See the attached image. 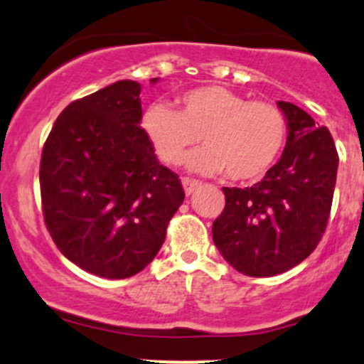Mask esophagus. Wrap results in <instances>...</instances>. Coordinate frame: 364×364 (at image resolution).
I'll list each match as a JSON object with an SVG mask.
<instances>
[{"label": "esophagus", "instance_id": "34e87169", "mask_svg": "<svg viewBox=\"0 0 364 364\" xmlns=\"http://www.w3.org/2000/svg\"><path fill=\"white\" fill-rule=\"evenodd\" d=\"M202 183L198 181V179H191V178H183V188H185V193L190 196L193 191L198 188Z\"/></svg>", "mask_w": 364, "mask_h": 364}]
</instances>
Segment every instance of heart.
I'll return each mask as SVG.
<instances>
[{"label": "heart", "instance_id": "heart-1", "mask_svg": "<svg viewBox=\"0 0 364 364\" xmlns=\"http://www.w3.org/2000/svg\"><path fill=\"white\" fill-rule=\"evenodd\" d=\"M141 128L166 164L178 166L202 140L205 149L188 159V168L202 174L225 171L232 181H253L277 161L287 121L272 102L207 85L179 95L178 111L161 102L149 106Z\"/></svg>", "mask_w": 364, "mask_h": 364}]
</instances>
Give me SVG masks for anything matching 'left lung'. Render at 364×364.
Returning a JSON list of instances; mask_svg holds the SVG:
<instances>
[{"mask_svg":"<svg viewBox=\"0 0 364 364\" xmlns=\"http://www.w3.org/2000/svg\"><path fill=\"white\" fill-rule=\"evenodd\" d=\"M287 141L277 164L250 188H223L225 207L212 224L224 260L250 277H272L311 255L327 228L336 188V144L301 107L277 102Z\"/></svg>","mask_w":364,"mask_h":364,"instance_id":"obj_1","label":"left lung"}]
</instances>
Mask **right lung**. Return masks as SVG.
Instances as JSON below:
<instances>
[{
  "instance_id": "add662e5",
  "label": "right lung",
  "mask_w": 364,
  "mask_h": 364,
  "mask_svg": "<svg viewBox=\"0 0 364 364\" xmlns=\"http://www.w3.org/2000/svg\"><path fill=\"white\" fill-rule=\"evenodd\" d=\"M140 92L139 82L119 80L73 101L41 157L49 235L70 262L104 279L144 270L185 200L178 174L157 161L140 127Z\"/></svg>"
}]
</instances>
